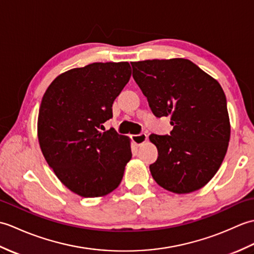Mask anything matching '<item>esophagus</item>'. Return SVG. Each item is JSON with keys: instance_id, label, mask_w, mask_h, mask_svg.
<instances>
[{"instance_id": "34e87169", "label": "esophagus", "mask_w": 254, "mask_h": 254, "mask_svg": "<svg viewBox=\"0 0 254 254\" xmlns=\"http://www.w3.org/2000/svg\"><path fill=\"white\" fill-rule=\"evenodd\" d=\"M131 138H132L133 143L135 144L136 146H141L142 144H144L145 142H146L147 135H146V134L142 133V134H137V135H132V136H131Z\"/></svg>"}]
</instances>
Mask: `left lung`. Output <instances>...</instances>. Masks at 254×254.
<instances>
[{"mask_svg":"<svg viewBox=\"0 0 254 254\" xmlns=\"http://www.w3.org/2000/svg\"><path fill=\"white\" fill-rule=\"evenodd\" d=\"M133 77L156 117H170V135H149L158 150L149 166L158 185L177 194L207 185L225 158L230 138L222 86L182 58L132 62Z\"/></svg>","mask_w":254,"mask_h":254,"instance_id":"1","label":"left lung"}]
</instances>
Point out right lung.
Segmentation results:
<instances>
[{"instance_id": "add662e5", "label": "right lung", "mask_w": 254, "mask_h": 254, "mask_svg": "<svg viewBox=\"0 0 254 254\" xmlns=\"http://www.w3.org/2000/svg\"><path fill=\"white\" fill-rule=\"evenodd\" d=\"M131 74L128 62L91 63L59 75L42 97L40 149L58 179L79 196L116 190L132 158L130 137L113 128L101 132Z\"/></svg>"}]
</instances>
